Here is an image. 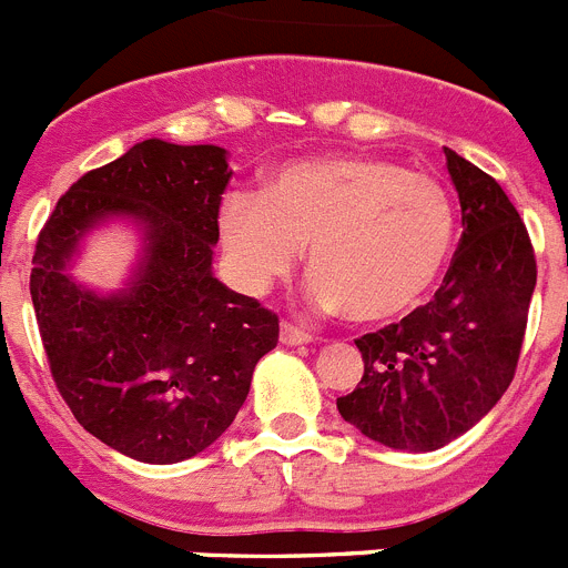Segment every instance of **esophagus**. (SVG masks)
Listing matches in <instances>:
<instances>
[{"mask_svg": "<svg viewBox=\"0 0 568 568\" xmlns=\"http://www.w3.org/2000/svg\"><path fill=\"white\" fill-rule=\"evenodd\" d=\"M311 339H314V336H311L308 331L296 328L291 322H283V325H280V342H283V345H305V342Z\"/></svg>", "mask_w": 568, "mask_h": 568, "instance_id": "esophagus-1", "label": "esophagus"}]
</instances>
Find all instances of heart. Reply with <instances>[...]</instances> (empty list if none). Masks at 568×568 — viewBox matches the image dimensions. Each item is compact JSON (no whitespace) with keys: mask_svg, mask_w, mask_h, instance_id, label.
I'll return each mask as SVG.
<instances>
[{"mask_svg":"<svg viewBox=\"0 0 568 568\" xmlns=\"http://www.w3.org/2000/svg\"><path fill=\"white\" fill-rule=\"evenodd\" d=\"M221 240L234 283L248 294L285 277L308 246L316 305L385 325L438 283L456 209L436 178L385 158H314L283 166L260 192H232Z\"/></svg>","mask_w":568,"mask_h":568,"instance_id":"heart-1","label":"heart"}]
</instances>
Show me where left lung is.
Masks as SVG:
<instances>
[{
    "label": "left lung",
    "instance_id": "obj_1",
    "mask_svg": "<svg viewBox=\"0 0 568 568\" xmlns=\"http://www.w3.org/2000/svg\"><path fill=\"white\" fill-rule=\"evenodd\" d=\"M462 243L442 288L402 322L356 339L365 373L342 418L393 449L430 453L481 422L518 367L538 263L518 209L493 175L447 150Z\"/></svg>",
    "mask_w": 568,
    "mask_h": 568
}]
</instances>
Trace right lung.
I'll return each instance as SVG.
<instances>
[{"label": "right lung", "mask_w": 568, "mask_h": 568, "mask_svg": "<svg viewBox=\"0 0 568 568\" xmlns=\"http://www.w3.org/2000/svg\"><path fill=\"white\" fill-rule=\"evenodd\" d=\"M226 150L141 141L90 170L59 197L30 272L50 376L87 433L146 464H175L214 444L252 387L254 365L280 339V320L212 274ZM148 229L131 288L99 297L63 265L99 220Z\"/></svg>", "instance_id": "add662e5"}]
</instances>
